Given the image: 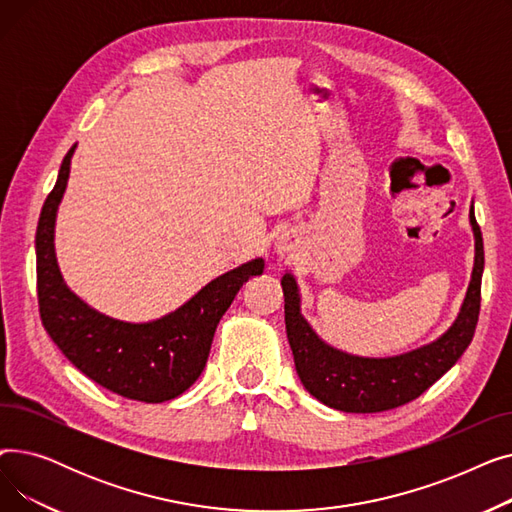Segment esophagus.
Segmentation results:
<instances>
[{
	"instance_id": "1",
	"label": "esophagus",
	"mask_w": 512,
	"mask_h": 512,
	"mask_svg": "<svg viewBox=\"0 0 512 512\" xmlns=\"http://www.w3.org/2000/svg\"><path fill=\"white\" fill-rule=\"evenodd\" d=\"M274 253L284 259V257H294L299 253V238L286 232V234H280L274 242Z\"/></svg>"
}]
</instances>
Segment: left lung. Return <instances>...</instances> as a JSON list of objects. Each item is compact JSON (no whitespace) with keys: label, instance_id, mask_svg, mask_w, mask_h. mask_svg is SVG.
I'll list each match as a JSON object with an SVG mask.
<instances>
[{"label":"left lung","instance_id":"obj_1","mask_svg":"<svg viewBox=\"0 0 512 512\" xmlns=\"http://www.w3.org/2000/svg\"><path fill=\"white\" fill-rule=\"evenodd\" d=\"M469 222L475 236V263L461 311L438 340L413 348L409 353L359 357L338 351L321 340L303 317L297 280L290 272L282 276L286 334L294 367L311 396L326 407L344 413H382L421 396L461 359L473 340L481 305L483 238L475 222L473 205Z\"/></svg>","mask_w":512,"mask_h":512}]
</instances>
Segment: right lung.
Instances as JSON below:
<instances>
[{
	"instance_id": "1",
	"label": "right lung",
	"mask_w": 512,
	"mask_h": 512,
	"mask_svg": "<svg viewBox=\"0 0 512 512\" xmlns=\"http://www.w3.org/2000/svg\"><path fill=\"white\" fill-rule=\"evenodd\" d=\"M74 149L76 145L62 161L35 236L43 328L66 359L99 386L130 400H172L197 382L222 315L242 284L263 274L265 261L257 257L234 267L205 284L176 311L153 321L132 324L99 313L66 286L53 245Z\"/></svg>"
}]
</instances>
